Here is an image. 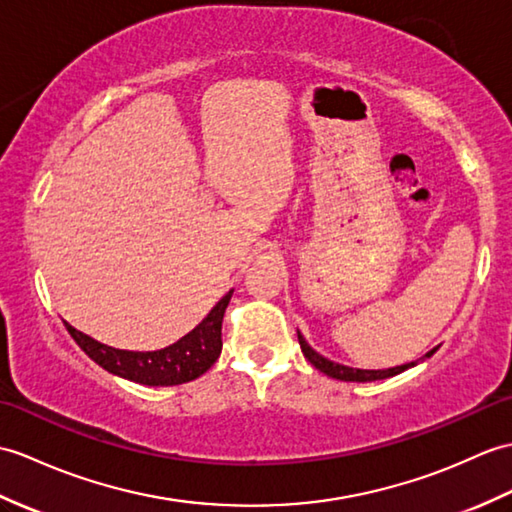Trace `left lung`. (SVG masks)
Instances as JSON below:
<instances>
[{"mask_svg":"<svg viewBox=\"0 0 512 512\" xmlns=\"http://www.w3.org/2000/svg\"><path fill=\"white\" fill-rule=\"evenodd\" d=\"M299 344H301V351L307 358V362L316 366L320 373H325V375L334 377V379H342V382H375V379H386V377H392V375H399V373L406 371V368L414 366V362H410V364H403V366L386 368V371H364V368H351V366H344V364H338V362H331V360L323 358V355L316 353L310 347V344L305 342V338L301 336V331H299ZM434 353H436V349H432L430 353H425V358H432Z\"/></svg>","mask_w":512,"mask_h":512,"instance_id":"1","label":"left lung"}]
</instances>
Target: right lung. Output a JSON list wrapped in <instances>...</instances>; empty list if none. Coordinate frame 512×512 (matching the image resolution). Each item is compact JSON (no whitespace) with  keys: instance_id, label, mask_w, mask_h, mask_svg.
I'll list each match as a JSON object with an SVG mask.
<instances>
[{"instance_id":"add662e5","label":"right lung","mask_w":512,"mask_h":512,"mask_svg":"<svg viewBox=\"0 0 512 512\" xmlns=\"http://www.w3.org/2000/svg\"><path fill=\"white\" fill-rule=\"evenodd\" d=\"M227 292L202 323L178 342L161 351H122L89 338L67 325L71 338L104 371L146 386H178L207 373L222 351V318L231 301Z\"/></svg>"}]
</instances>
